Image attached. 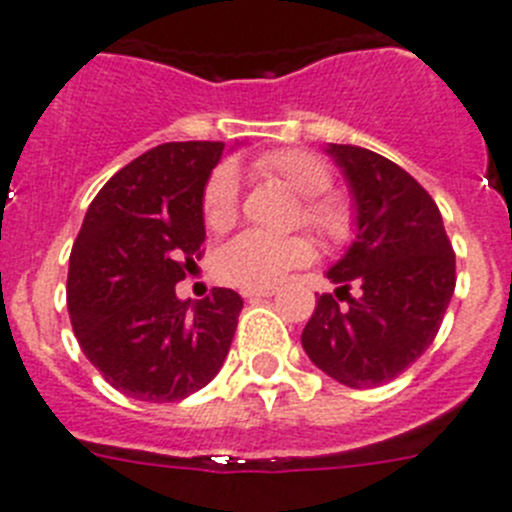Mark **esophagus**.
Here are the masks:
<instances>
[{
    "instance_id": "1",
    "label": "esophagus",
    "mask_w": 512,
    "mask_h": 512,
    "mask_svg": "<svg viewBox=\"0 0 512 512\" xmlns=\"http://www.w3.org/2000/svg\"><path fill=\"white\" fill-rule=\"evenodd\" d=\"M278 293V288H250V290H242V296L247 301H260V298H270Z\"/></svg>"
}]
</instances>
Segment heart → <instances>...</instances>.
Instances as JSON below:
<instances>
[{
    "label": "heart",
    "instance_id": "1",
    "mask_svg": "<svg viewBox=\"0 0 512 512\" xmlns=\"http://www.w3.org/2000/svg\"><path fill=\"white\" fill-rule=\"evenodd\" d=\"M262 176L275 178L301 196L298 222L319 232L329 245H344L357 229V211L344 193L331 191L334 173L321 155L301 147L270 150L255 160ZM239 178L232 163L216 165L201 193V216L211 232H224L237 222ZM316 257L311 237L288 234L273 237L265 232H242L229 239L214 257L216 278L237 288H270L290 270L308 265Z\"/></svg>",
    "mask_w": 512,
    "mask_h": 512
}]
</instances>
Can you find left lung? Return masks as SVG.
I'll return each instance as SVG.
<instances>
[{"instance_id": "left-lung-1", "label": "left lung", "mask_w": 512, "mask_h": 512, "mask_svg": "<svg viewBox=\"0 0 512 512\" xmlns=\"http://www.w3.org/2000/svg\"><path fill=\"white\" fill-rule=\"evenodd\" d=\"M326 153L344 168L359 232L326 273L339 288L319 296L301 344L342 385L377 388L436 339L457 285V257L439 206L411 173L365 147L329 145Z\"/></svg>"}]
</instances>
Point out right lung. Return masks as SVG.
I'll return each mask as SVG.
<instances>
[{
	"instance_id": "add662e5",
	"label": "right lung",
	"mask_w": 512,
	"mask_h": 512,
	"mask_svg": "<svg viewBox=\"0 0 512 512\" xmlns=\"http://www.w3.org/2000/svg\"><path fill=\"white\" fill-rule=\"evenodd\" d=\"M224 142H165L114 173L91 201L68 265V313L81 352L130 398L173 403L222 367L242 296L211 288L178 301L204 257L201 193Z\"/></svg>"
}]
</instances>
